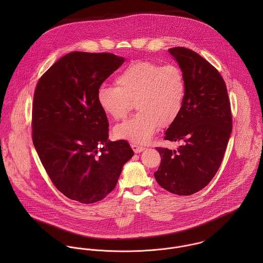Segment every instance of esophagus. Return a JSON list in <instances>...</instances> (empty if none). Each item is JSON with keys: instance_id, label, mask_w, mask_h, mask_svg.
Masks as SVG:
<instances>
[{"instance_id": "obj_1", "label": "esophagus", "mask_w": 263, "mask_h": 263, "mask_svg": "<svg viewBox=\"0 0 263 263\" xmlns=\"http://www.w3.org/2000/svg\"><path fill=\"white\" fill-rule=\"evenodd\" d=\"M130 146H132V149L134 150V152H135L136 154L141 153V152H143V151L145 150V148H144V147L139 146V145H137V144H132Z\"/></svg>"}]
</instances>
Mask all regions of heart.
<instances>
[{
	"mask_svg": "<svg viewBox=\"0 0 263 263\" xmlns=\"http://www.w3.org/2000/svg\"><path fill=\"white\" fill-rule=\"evenodd\" d=\"M116 86H101L97 102L113 120L123 119L136 102L139 113L118 124L114 136L134 144H146L159 126L170 125L181 112L186 93L182 71L176 65L161 66L135 61L115 78Z\"/></svg>",
	"mask_w": 263,
	"mask_h": 263,
	"instance_id": "b5f03b06",
	"label": "heart"
}]
</instances>
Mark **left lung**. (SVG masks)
Returning a JSON list of instances; mask_svg holds the SVG:
<instances>
[{
    "mask_svg": "<svg viewBox=\"0 0 263 263\" xmlns=\"http://www.w3.org/2000/svg\"><path fill=\"white\" fill-rule=\"evenodd\" d=\"M170 54L182 71L186 93L165 140L183 141L177 151L157 148L161 164L154 176L171 193L190 195L205 187L224 158L232 132V113L224 79L198 53L173 47Z\"/></svg>",
    "mask_w": 263,
    "mask_h": 263,
    "instance_id": "1",
    "label": "left lung"
}]
</instances>
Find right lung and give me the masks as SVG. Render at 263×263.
Masks as SVG:
<instances>
[{"label": "right lung", "instance_id": "1", "mask_svg": "<svg viewBox=\"0 0 263 263\" xmlns=\"http://www.w3.org/2000/svg\"><path fill=\"white\" fill-rule=\"evenodd\" d=\"M123 63L108 52H70L36 85L33 145L54 186L82 203L111 192L134 156L126 141L108 140V120L97 102L98 89Z\"/></svg>", "mask_w": 263, "mask_h": 263}]
</instances>
